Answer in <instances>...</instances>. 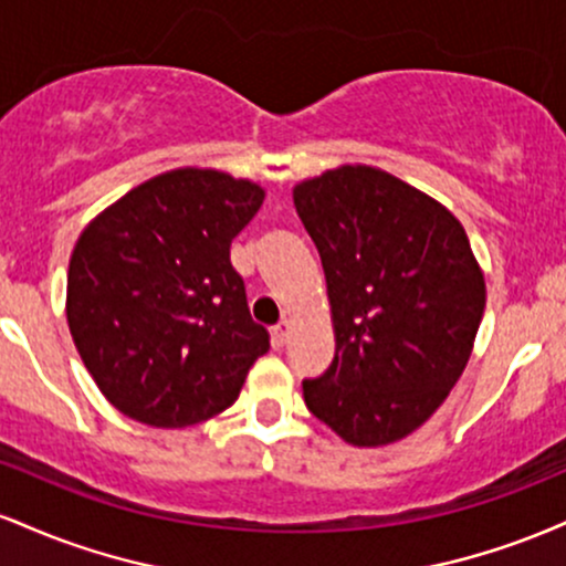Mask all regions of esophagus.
I'll return each instance as SVG.
<instances>
[{
    "instance_id": "1",
    "label": "esophagus",
    "mask_w": 566,
    "mask_h": 566,
    "mask_svg": "<svg viewBox=\"0 0 566 566\" xmlns=\"http://www.w3.org/2000/svg\"><path fill=\"white\" fill-rule=\"evenodd\" d=\"M287 337H290V322L282 319L274 329H271V340H274V346L282 348L284 343H287Z\"/></svg>"
}]
</instances>
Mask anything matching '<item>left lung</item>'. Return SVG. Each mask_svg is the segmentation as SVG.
Returning <instances> with one entry per match:
<instances>
[{
	"mask_svg": "<svg viewBox=\"0 0 566 566\" xmlns=\"http://www.w3.org/2000/svg\"><path fill=\"white\" fill-rule=\"evenodd\" d=\"M319 250L335 359L303 380L305 407L346 444L386 447L444 405L471 359L486 303L463 223L373 165H340L292 188Z\"/></svg>",
	"mask_w": 566,
	"mask_h": 566,
	"instance_id": "8db88e82",
	"label": "left lung"
}]
</instances>
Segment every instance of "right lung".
Returning <instances> with one entry per match:
<instances>
[{
	"mask_svg": "<svg viewBox=\"0 0 566 566\" xmlns=\"http://www.w3.org/2000/svg\"><path fill=\"white\" fill-rule=\"evenodd\" d=\"M265 188L216 167L143 180L84 226L69 261L66 319L95 386L127 418L186 428L229 409L269 350L231 239Z\"/></svg>",
	"mask_w": 566,
	"mask_h": 566,
	"instance_id": "right-lung-1",
	"label": "right lung"
}]
</instances>
